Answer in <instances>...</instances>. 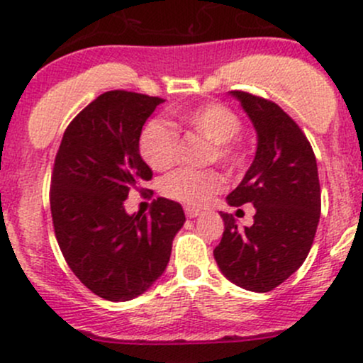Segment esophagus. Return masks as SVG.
I'll return each mask as SVG.
<instances>
[{
    "label": "esophagus",
    "mask_w": 363,
    "mask_h": 363,
    "mask_svg": "<svg viewBox=\"0 0 363 363\" xmlns=\"http://www.w3.org/2000/svg\"><path fill=\"white\" fill-rule=\"evenodd\" d=\"M186 215H188L189 218H196L198 215L201 213V210H198V208H193V206H186Z\"/></svg>",
    "instance_id": "34e87169"
}]
</instances>
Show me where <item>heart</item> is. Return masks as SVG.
<instances>
[{"instance_id":"1","label":"heart","mask_w":363,"mask_h":363,"mask_svg":"<svg viewBox=\"0 0 363 363\" xmlns=\"http://www.w3.org/2000/svg\"><path fill=\"white\" fill-rule=\"evenodd\" d=\"M177 117L203 139L212 143L210 162H218L227 169L240 165L242 155L234 139L241 134L242 123L233 110L220 103H208L181 111ZM139 153L153 170H167L177 157V134L167 122L153 118L143 127ZM222 189L224 179L215 170L181 169L167 175L162 182L163 194L191 206L206 205Z\"/></svg>"}]
</instances>
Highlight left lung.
Returning <instances> with one entry per match:
<instances>
[{"label":"left lung","mask_w":363,"mask_h":363,"mask_svg":"<svg viewBox=\"0 0 363 363\" xmlns=\"http://www.w3.org/2000/svg\"><path fill=\"white\" fill-rule=\"evenodd\" d=\"M252 121L257 151L245 177L227 194L230 206L252 203L253 225L240 229L220 212L224 234L215 262L233 284L255 293L277 288L300 269L320 217L317 160L296 122L276 103L230 91Z\"/></svg>","instance_id":"left-lung-1"}]
</instances>
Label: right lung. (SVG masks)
Returning a JSON list of instances; mask_svg holds the SVG:
<instances>
[{
	"label": "right lung",
	"mask_w": 363,
	"mask_h": 363,
	"mask_svg": "<svg viewBox=\"0 0 363 363\" xmlns=\"http://www.w3.org/2000/svg\"><path fill=\"white\" fill-rule=\"evenodd\" d=\"M162 101L129 91L101 94L70 122L55 158L51 217L60 250L79 281L108 301L148 291L186 222L182 206L167 198L150 215H130L123 205L153 175L139 136Z\"/></svg>",
	"instance_id": "1"
}]
</instances>
